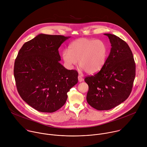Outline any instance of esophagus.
<instances>
[{"label": "esophagus", "instance_id": "esophagus-1", "mask_svg": "<svg viewBox=\"0 0 147 147\" xmlns=\"http://www.w3.org/2000/svg\"><path fill=\"white\" fill-rule=\"evenodd\" d=\"M78 81H79V82H81V81H83V78H82L81 76H78Z\"/></svg>", "mask_w": 147, "mask_h": 147}]
</instances>
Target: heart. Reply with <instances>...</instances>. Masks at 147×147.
Returning a JSON list of instances; mask_svg holds the SVG:
<instances>
[{
  "instance_id": "heart-1",
  "label": "heart",
  "mask_w": 147,
  "mask_h": 147,
  "mask_svg": "<svg viewBox=\"0 0 147 147\" xmlns=\"http://www.w3.org/2000/svg\"><path fill=\"white\" fill-rule=\"evenodd\" d=\"M69 51L65 49L61 56L66 66L72 69L77 61L82 70L94 74L100 71L105 65L108 55L107 44L101 40L86 38L77 39L70 44Z\"/></svg>"
}]
</instances>
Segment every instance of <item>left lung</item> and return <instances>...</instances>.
<instances>
[{"instance_id":"8db88e82","label":"left lung","mask_w":147,"mask_h":147,"mask_svg":"<svg viewBox=\"0 0 147 147\" xmlns=\"http://www.w3.org/2000/svg\"><path fill=\"white\" fill-rule=\"evenodd\" d=\"M108 36L111 49L103 69L85 78L88 85L87 101L98 111L111 109L130 95L136 76V64L132 52L125 41L111 34Z\"/></svg>"}]
</instances>
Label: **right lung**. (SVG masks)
I'll list each match as a JSON object with an SVG mask.
<instances>
[{
    "label": "right lung",
    "instance_id": "1",
    "mask_svg": "<svg viewBox=\"0 0 147 147\" xmlns=\"http://www.w3.org/2000/svg\"><path fill=\"white\" fill-rule=\"evenodd\" d=\"M69 38L40 34L23 45L15 60L18 92L39 112L59 109L66 102L67 93L78 82L77 71L69 70L59 63V48Z\"/></svg>",
    "mask_w": 147,
    "mask_h": 147
}]
</instances>
